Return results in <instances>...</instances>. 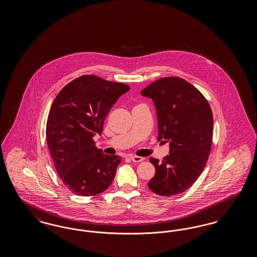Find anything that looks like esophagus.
<instances>
[{"instance_id":"1","label":"esophagus","mask_w":257,"mask_h":257,"mask_svg":"<svg viewBox=\"0 0 257 257\" xmlns=\"http://www.w3.org/2000/svg\"><path fill=\"white\" fill-rule=\"evenodd\" d=\"M130 159L132 160V161L135 162V163H140V162L144 161L145 158H143V157H139V156H130Z\"/></svg>"}]
</instances>
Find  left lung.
<instances>
[{
    "label": "left lung",
    "instance_id": "left-lung-1",
    "mask_svg": "<svg viewBox=\"0 0 257 257\" xmlns=\"http://www.w3.org/2000/svg\"><path fill=\"white\" fill-rule=\"evenodd\" d=\"M154 102L158 141L170 144L162 161L150 158L156 173L149 189L163 196L185 192L206 166L212 147L213 113L207 99L186 80L165 77L142 90Z\"/></svg>",
    "mask_w": 257,
    "mask_h": 257
}]
</instances>
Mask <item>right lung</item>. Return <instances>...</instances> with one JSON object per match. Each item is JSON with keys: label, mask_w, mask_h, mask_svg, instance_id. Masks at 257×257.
Here are the masks:
<instances>
[{"label": "right lung", "mask_w": 257, "mask_h": 257, "mask_svg": "<svg viewBox=\"0 0 257 257\" xmlns=\"http://www.w3.org/2000/svg\"><path fill=\"white\" fill-rule=\"evenodd\" d=\"M129 89L122 83L83 75L55 98L46 124L47 144L56 171L75 195L96 196L112 182L121 158L104 154L93 137L102 134L111 107Z\"/></svg>", "instance_id": "right-lung-1"}]
</instances>
